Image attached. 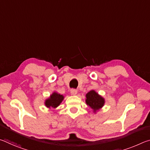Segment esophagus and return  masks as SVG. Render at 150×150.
<instances>
[{"label":"esophagus","mask_w":150,"mask_h":150,"mask_svg":"<svg viewBox=\"0 0 150 150\" xmlns=\"http://www.w3.org/2000/svg\"><path fill=\"white\" fill-rule=\"evenodd\" d=\"M70 92H71V95H75L77 93V90L75 89V88H71V89L70 90Z\"/></svg>","instance_id":"34e87169"}]
</instances>
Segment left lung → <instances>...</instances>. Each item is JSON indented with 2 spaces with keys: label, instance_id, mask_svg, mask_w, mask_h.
Segmentation results:
<instances>
[{
  "label": "left lung",
  "instance_id": "1",
  "mask_svg": "<svg viewBox=\"0 0 150 150\" xmlns=\"http://www.w3.org/2000/svg\"><path fill=\"white\" fill-rule=\"evenodd\" d=\"M86 103L87 105L93 108L94 110L96 111L100 108H102L104 104H105V100L103 97L98 95L95 91H91L86 95Z\"/></svg>",
  "mask_w": 150,
  "mask_h": 150
}]
</instances>
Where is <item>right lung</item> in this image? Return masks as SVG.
Here are the masks:
<instances>
[{"mask_svg": "<svg viewBox=\"0 0 150 150\" xmlns=\"http://www.w3.org/2000/svg\"><path fill=\"white\" fill-rule=\"evenodd\" d=\"M63 99V96L57 93H54L50 97L45 100V105L47 107L56 108L60 105Z\"/></svg>", "mask_w": 150, "mask_h": 150, "instance_id": "right-lung-1", "label": "right lung"}]
</instances>
